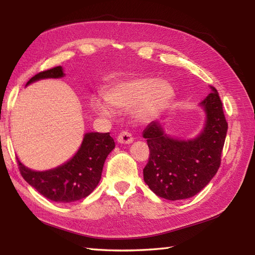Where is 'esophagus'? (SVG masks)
<instances>
[{"instance_id": "1", "label": "esophagus", "mask_w": 255, "mask_h": 255, "mask_svg": "<svg viewBox=\"0 0 255 255\" xmlns=\"http://www.w3.org/2000/svg\"><path fill=\"white\" fill-rule=\"evenodd\" d=\"M117 141L119 143H126L127 144V143H131L133 141V138H132L130 132L124 130V131H122L121 133L118 134Z\"/></svg>"}]
</instances>
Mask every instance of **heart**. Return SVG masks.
<instances>
[{
	"label": "heart",
	"instance_id": "heart-1",
	"mask_svg": "<svg viewBox=\"0 0 255 255\" xmlns=\"http://www.w3.org/2000/svg\"><path fill=\"white\" fill-rule=\"evenodd\" d=\"M174 91L165 80L138 78L119 82L108 89L104 99L108 106L118 111H127L134 106V116L141 122L149 121L166 107ZM93 110L103 116H111L112 111L102 102H92Z\"/></svg>",
	"mask_w": 255,
	"mask_h": 255
}]
</instances>
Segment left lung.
Listing matches in <instances>:
<instances>
[{
	"label": "left lung",
	"instance_id": "obj_1",
	"mask_svg": "<svg viewBox=\"0 0 255 255\" xmlns=\"http://www.w3.org/2000/svg\"><path fill=\"white\" fill-rule=\"evenodd\" d=\"M200 105L207 119L203 132L193 140L182 141L166 136L159 122L144 129L150 154L143 180L162 198L177 200L194 196L219 169L228 123L217 90L211 86V93Z\"/></svg>",
	"mask_w": 255,
	"mask_h": 255
}]
</instances>
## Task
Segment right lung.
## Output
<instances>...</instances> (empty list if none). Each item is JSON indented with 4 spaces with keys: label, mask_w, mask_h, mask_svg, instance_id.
<instances>
[{
    "label": "right lung",
    "mask_w": 255,
    "mask_h": 255,
    "mask_svg": "<svg viewBox=\"0 0 255 255\" xmlns=\"http://www.w3.org/2000/svg\"><path fill=\"white\" fill-rule=\"evenodd\" d=\"M63 77L62 68L56 67L34 75L26 85L37 80ZM115 142L110 132L86 133L73 158L57 169L36 172L27 169L17 159L24 180L41 195L53 202L71 203L85 198L99 184L104 162Z\"/></svg>",
    "instance_id": "obj_1"
}]
</instances>
